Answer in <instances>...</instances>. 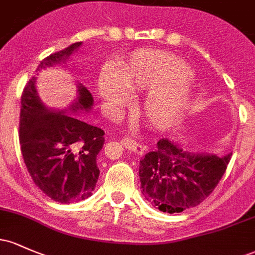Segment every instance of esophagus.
<instances>
[{
  "label": "esophagus",
  "instance_id": "obj_1",
  "mask_svg": "<svg viewBox=\"0 0 255 255\" xmlns=\"http://www.w3.org/2000/svg\"><path fill=\"white\" fill-rule=\"evenodd\" d=\"M121 144L126 147V149L133 151V152L138 153V155H142L145 151V147L142 146L141 144H139V142L133 140V139L129 138V136H126V138H123L121 140Z\"/></svg>",
  "mask_w": 255,
  "mask_h": 255
}]
</instances>
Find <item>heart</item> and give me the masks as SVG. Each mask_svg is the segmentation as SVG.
Returning <instances> with one entry per match:
<instances>
[{
	"instance_id": "heart-1",
	"label": "heart",
	"mask_w": 255,
	"mask_h": 255,
	"mask_svg": "<svg viewBox=\"0 0 255 255\" xmlns=\"http://www.w3.org/2000/svg\"><path fill=\"white\" fill-rule=\"evenodd\" d=\"M191 69L168 52L136 50L121 64L117 74L105 68L99 76V91L108 104L119 106L129 92L150 91L142 104L145 116L155 127L166 128L180 119L191 99Z\"/></svg>"
}]
</instances>
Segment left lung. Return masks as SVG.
<instances>
[{
  "label": "left lung",
  "mask_w": 255,
  "mask_h": 255,
  "mask_svg": "<svg viewBox=\"0 0 255 255\" xmlns=\"http://www.w3.org/2000/svg\"><path fill=\"white\" fill-rule=\"evenodd\" d=\"M231 153H191L163 138L139 167L141 192L164 213H180L200 205L213 192L230 162Z\"/></svg>",
  "instance_id": "1"
}]
</instances>
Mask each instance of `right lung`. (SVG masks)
<instances>
[{
    "label": "right lung",
    "mask_w": 255,
    "mask_h": 255,
    "mask_svg": "<svg viewBox=\"0 0 255 255\" xmlns=\"http://www.w3.org/2000/svg\"><path fill=\"white\" fill-rule=\"evenodd\" d=\"M82 42L44 58L36 71L65 64ZM36 77L21 94L19 140L25 166L36 186L60 203L78 202L92 196L99 178L97 156L104 145V130L81 121L65 111H52L36 91ZM78 97L72 113L93 106L91 92L77 85Z\"/></svg>",
    "instance_id": "add662e5"
}]
</instances>
